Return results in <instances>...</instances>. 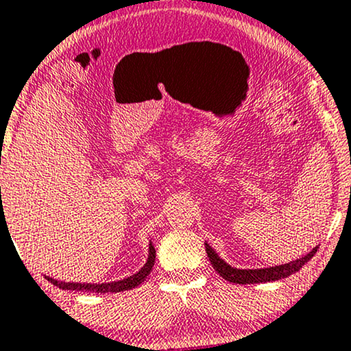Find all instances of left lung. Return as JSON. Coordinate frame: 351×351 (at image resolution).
Listing matches in <instances>:
<instances>
[{
    "label": "left lung",
    "mask_w": 351,
    "mask_h": 351,
    "mask_svg": "<svg viewBox=\"0 0 351 351\" xmlns=\"http://www.w3.org/2000/svg\"><path fill=\"white\" fill-rule=\"evenodd\" d=\"M205 250L211 261V264H213V267L216 269V272L223 276L224 280L230 281V283H237V285H253V283H267V281H276V280L286 278V276L299 272L300 267H302L305 263H308V261L313 258V254L317 253L318 246H315V248L310 251L307 256H304V258H300L298 261H293V263L275 265V267H269V269H253V270H241V269L230 267L229 264H226L224 261L215 253V250L211 248L208 243H205Z\"/></svg>",
    "instance_id": "8db88e82"
}]
</instances>
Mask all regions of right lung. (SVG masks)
Listing matches in <instances>:
<instances>
[{"label": "right lung", "instance_id": "1", "mask_svg": "<svg viewBox=\"0 0 351 351\" xmlns=\"http://www.w3.org/2000/svg\"><path fill=\"white\" fill-rule=\"evenodd\" d=\"M154 261H156V250L152 243H149V256H147V263L143 265L140 272H136L135 275L128 276V278L119 280V281H112V283H100V285H90V283H65V281H57L53 278H46L51 281L52 285L58 286L60 289H68V291H86V293H121V291H128L136 288L141 281H145L147 275L151 274L152 267H154Z\"/></svg>", "mask_w": 351, "mask_h": 351}]
</instances>
